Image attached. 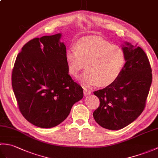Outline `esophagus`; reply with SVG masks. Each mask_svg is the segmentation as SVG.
<instances>
[{
    "instance_id": "esophagus-1",
    "label": "esophagus",
    "mask_w": 158,
    "mask_h": 158,
    "mask_svg": "<svg viewBox=\"0 0 158 158\" xmlns=\"http://www.w3.org/2000/svg\"><path fill=\"white\" fill-rule=\"evenodd\" d=\"M91 93H92L91 90L87 89H83V94H84V96H85L90 94H91Z\"/></svg>"
}]
</instances>
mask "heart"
I'll return each instance as SVG.
<instances>
[{"label": "heart", "mask_w": 158, "mask_h": 158, "mask_svg": "<svg viewBox=\"0 0 158 158\" xmlns=\"http://www.w3.org/2000/svg\"><path fill=\"white\" fill-rule=\"evenodd\" d=\"M66 59L69 73L77 76L87 69L81 80L89 87L97 83L99 86L111 84L120 76L126 63V54L122 48L113 45L98 36H86L77 41L76 49L67 51Z\"/></svg>", "instance_id": "1"}]
</instances>
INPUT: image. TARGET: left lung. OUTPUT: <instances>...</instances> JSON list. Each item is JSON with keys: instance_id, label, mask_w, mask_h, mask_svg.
Listing matches in <instances>:
<instances>
[{"instance_id": "left-lung-1", "label": "left lung", "mask_w": 158, "mask_h": 158, "mask_svg": "<svg viewBox=\"0 0 158 158\" xmlns=\"http://www.w3.org/2000/svg\"><path fill=\"white\" fill-rule=\"evenodd\" d=\"M126 45L122 48L126 63L120 76L106 88L94 92L100 100L94 118L108 130L122 129L142 113L152 82V70L145 52L137 45Z\"/></svg>"}]
</instances>
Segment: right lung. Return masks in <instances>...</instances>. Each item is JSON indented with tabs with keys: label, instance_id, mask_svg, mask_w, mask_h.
I'll return each mask as SVG.
<instances>
[{
	"label": "right lung",
	"instance_id": "1",
	"mask_svg": "<svg viewBox=\"0 0 158 158\" xmlns=\"http://www.w3.org/2000/svg\"><path fill=\"white\" fill-rule=\"evenodd\" d=\"M61 36L59 33L26 43L12 70V88L19 111L30 123L43 128L62 123L83 97L81 86L69 75Z\"/></svg>",
	"mask_w": 158,
	"mask_h": 158
}]
</instances>
